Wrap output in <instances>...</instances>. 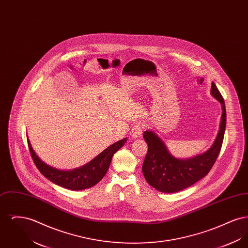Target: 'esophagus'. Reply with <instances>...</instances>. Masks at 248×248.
<instances>
[{
  "instance_id": "esophagus-1",
  "label": "esophagus",
  "mask_w": 248,
  "mask_h": 248,
  "mask_svg": "<svg viewBox=\"0 0 248 248\" xmlns=\"http://www.w3.org/2000/svg\"><path fill=\"white\" fill-rule=\"evenodd\" d=\"M142 131L143 130H142L141 126L140 124H137L132 128L131 132H130V135L133 139H139L142 136Z\"/></svg>"
}]
</instances>
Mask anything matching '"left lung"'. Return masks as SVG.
Here are the masks:
<instances>
[{"mask_svg":"<svg viewBox=\"0 0 248 248\" xmlns=\"http://www.w3.org/2000/svg\"><path fill=\"white\" fill-rule=\"evenodd\" d=\"M211 94L222 105L218 134L210 149L189 159H177L168 152L165 142L153 131H145L143 138L148 144L142 171L147 182L162 192H177L186 189L205 177L211 170L224 139L226 108L222 95L212 83Z\"/></svg>","mask_w":248,"mask_h":248,"instance_id":"1","label":"left lung"}]
</instances>
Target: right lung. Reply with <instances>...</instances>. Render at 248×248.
<instances>
[{
	"instance_id": "1",
	"label": "right lung",
	"mask_w": 248,
	"mask_h": 248,
	"mask_svg": "<svg viewBox=\"0 0 248 248\" xmlns=\"http://www.w3.org/2000/svg\"><path fill=\"white\" fill-rule=\"evenodd\" d=\"M27 140L32 160L42 175L60 187L72 190L91 188L99 182L106 175L113 154L126 142V139L119 140L108 147L88 164L73 170L64 171L44 163L34 153L29 138H27Z\"/></svg>"
}]
</instances>
